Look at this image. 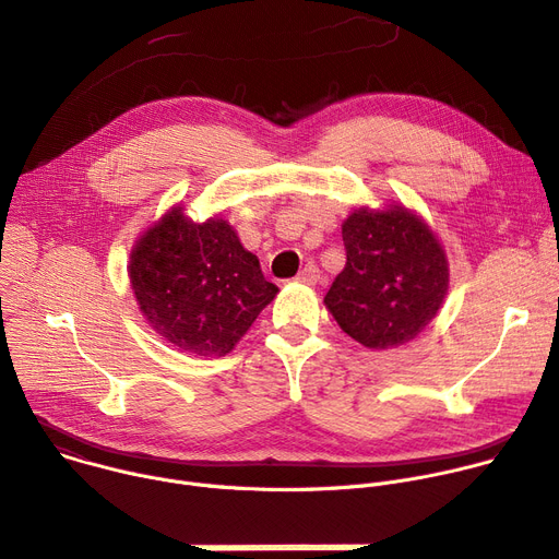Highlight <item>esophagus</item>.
I'll list each match as a JSON object with an SVG mask.
<instances>
[{
    "label": "esophagus",
    "mask_w": 559,
    "mask_h": 559,
    "mask_svg": "<svg viewBox=\"0 0 559 559\" xmlns=\"http://www.w3.org/2000/svg\"><path fill=\"white\" fill-rule=\"evenodd\" d=\"M297 280L305 282V284H318L320 282V269L316 264H307L302 271H299Z\"/></svg>",
    "instance_id": "34e87169"
}]
</instances>
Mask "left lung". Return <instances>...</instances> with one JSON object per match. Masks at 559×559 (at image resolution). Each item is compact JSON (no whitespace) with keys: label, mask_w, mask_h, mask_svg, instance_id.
Listing matches in <instances>:
<instances>
[{"label":"left lung","mask_w":559,"mask_h":559,"mask_svg":"<svg viewBox=\"0 0 559 559\" xmlns=\"http://www.w3.org/2000/svg\"><path fill=\"white\" fill-rule=\"evenodd\" d=\"M347 264L324 305L367 349H394L437 318L448 295V257L437 235L403 205L360 207L342 224Z\"/></svg>","instance_id":"8db88e82"}]
</instances>
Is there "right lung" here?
<instances>
[{
	"label": "right lung",
	"instance_id": "add662e5",
	"mask_svg": "<svg viewBox=\"0 0 559 559\" xmlns=\"http://www.w3.org/2000/svg\"><path fill=\"white\" fill-rule=\"evenodd\" d=\"M130 282L150 326L179 352L203 358L230 354L277 295L228 222L194 224L181 205L141 235Z\"/></svg>",
	"mask_w": 559,
	"mask_h": 559
}]
</instances>
